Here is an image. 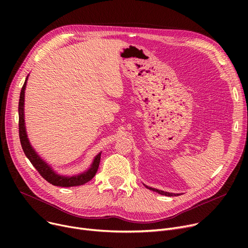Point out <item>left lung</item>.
<instances>
[{
  "instance_id": "8db88e82",
  "label": "left lung",
  "mask_w": 248,
  "mask_h": 248,
  "mask_svg": "<svg viewBox=\"0 0 248 248\" xmlns=\"http://www.w3.org/2000/svg\"><path fill=\"white\" fill-rule=\"evenodd\" d=\"M149 190H152V191H154V192H157V193H159V194H161V195H165V196H169V197H172V196H177V195H179V194H174V193H169V192H165V191H162V190H158V189H155V188H152V187H148V186H146Z\"/></svg>"
}]
</instances>
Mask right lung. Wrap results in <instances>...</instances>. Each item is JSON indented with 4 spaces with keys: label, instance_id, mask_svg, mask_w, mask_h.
Here are the masks:
<instances>
[{
    "label": "right lung",
    "instance_id": "add662e5",
    "mask_svg": "<svg viewBox=\"0 0 248 248\" xmlns=\"http://www.w3.org/2000/svg\"><path fill=\"white\" fill-rule=\"evenodd\" d=\"M27 80H28V76H27V78H26L24 85L21 89L20 99H19V137H20L21 146L26 155V157L29 159V161L34 166L36 170L39 172V174H40L47 182H49V183L52 185L59 186V187H73V186H80V185L87 183L88 181H90L95 176V174L97 172V169H98L99 162H100L101 153H99L94 158L93 164H91L90 168L87 171H85L79 175H75V176H63V175H59L55 171H53V169H52L45 161H43L40 158V155H39L35 152V150L30 145V141L27 137V133H26L25 119H24L25 88H26V84H27Z\"/></svg>",
    "mask_w": 248,
    "mask_h": 248
}]
</instances>
